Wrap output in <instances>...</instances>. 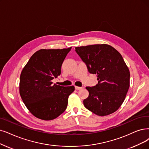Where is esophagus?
Masks as SVG:
<instances>
[{
	"mask_svg": "<svg viewBox=\"0 0 149 149\" xmlns=\"http://www.w3.org/2000/svg\"><path fill=\"white\" fill-rule=\"evenodd\" d=\"M82 88V87H78V86H75V89L76 90H80V89Z\"/></svg>",
	"mask_w": 149,
	"mask_h": 149,
	"instance_id": "1",
	"label": "esophagus"
}]
</instances>
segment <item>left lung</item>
I'll use <instances>...</instances> for the list:
<instances>
[{
    "instance_id": "obj_1",
    "label": "left lung",
    "mask_w": 149,
    "mask_h": 149,
    "mask_svg": "<svg viewBox=\"0 0 149 149\" xmlns=\"http://www.w3.org/2000/svg\"><path fill=\"white\" fill-rule=\"evenodd\" d=\"M75 51L87 67L97 75L98 84L86 87V108L99 116H108L120 108L130 87V71L121 54L110 45L76 47Z\"/></svg>"
}]
</instances>
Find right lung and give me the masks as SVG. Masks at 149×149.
I'll use <instances>...</instances> for the list:
<instances>
[{"mask_svg": "<svg viewBox=\"0 0 149 149\" xmlns=\"http://www.w3.org/2000/svg\"><path fill=\"white\" fill-rule=\"evenodd\" d=\"M71 49L37 51L21 71V97L28 110L40 119L53 120L67 109L74 87L53 84L52 80L61 74L62 65Z\"/></svg>", "mask_w": 149, "mask_h": 149, "instance_id": "right-lung-1", "label": "right lung"}]
</instances>
